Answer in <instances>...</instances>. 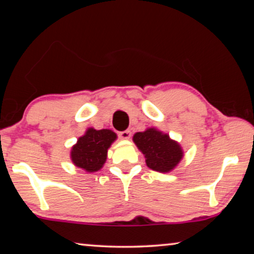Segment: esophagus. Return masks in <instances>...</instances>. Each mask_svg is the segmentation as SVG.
<instances>
[{
	"mask_svg": "<svg viewBox=\"0 0 254 254\" xmlns=\"http://www.w3.org/2000/svg\"><path fill=\"white\" fill-rule=\"evenodd\" d=\"M119 135L121 139H130L131 136V131L130 130H126V131H122L119 133Z\"/></svg>",
	"mask_w": 254,
	"mask_h": 254,
	"instance_id": "obj_1",
	"label": "esophagus"
}]
</instances>
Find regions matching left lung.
I'll return each instance as SVG.
<instances>
[{"label": "left lung", "instance_id": "left-lung-1", "mask_svg": "<svg viewBox=\"0 0 254 254\" xmlns=\"http://www.w3.org/2000/svg\"><path fill=\"white\" fill-rule=\"evenodd\" d=\"M136 147L144 154L145 162L150 169L159 173H168L178 165L183 158V150L168 134L148 128L144 132H137L133 136Z\"/></svg>", "mask_w": 254, "mask_h": 254}]
</instances>
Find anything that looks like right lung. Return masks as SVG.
<instances>
[{
	"mask_svg": "<svg viewBox=\"0 0 254 254\" xmlns=\"http://www.w3.org/2000/svg\"><path fill=\"white\" fill-rule=\"evenodd\" d=\"M115 139L117 134L107 128H88L71 149L72 162L88 173L100 170L106 160L107 149Z\"/></svg>",
	"mask_w": 254,
	"mask_h": 254,
	"instance_id": "1",
	"label": "right lung"
}]
</instances>
